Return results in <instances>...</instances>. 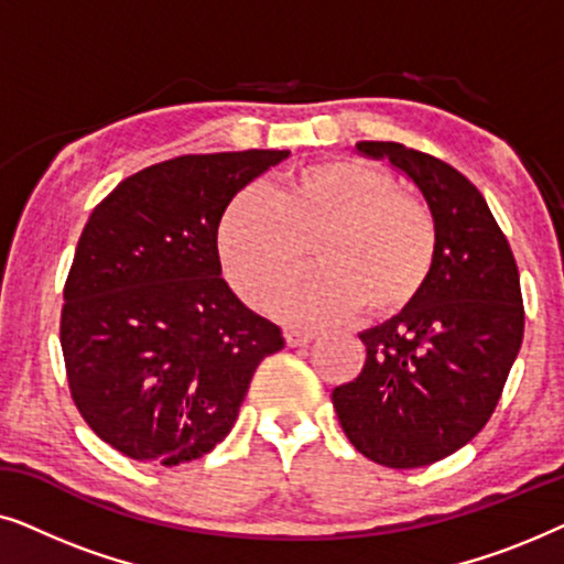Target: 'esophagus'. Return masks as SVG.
Listing matches in <instances>:
<instances>
[{
  "mask_svg": "<svg viewBox=\"0 0 564 564\" xmlns=\"http://www.w3.org/2000/svg\"><path fill=\"white\" fill-rule=\"evenodd\" d=\"M315 338L313 330H300V328H290L284 330V341L290 346H307Z\"/></svg>",
  "mask_w": 564,
  "mask_h": 564,
  "instance_id": "1",
  "label": "esophagus"
}]
</instances>
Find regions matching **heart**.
Segmentation results:
<instances>
[{
    "label": "heart",
    "mask_w": 564,
    "mask_h": 564,
    "mask_svg": "<svg viewBox=\"0 0 564 564\" xmlns=\"http://www.w3.org/2000/svg\"><path fill=\"white\" fill-rule=\"evenodd\" d=\"M311 246L318 269L276 292L269 305L274 315L334 323L365 307L369 318H388L426 290L438 257V223L429 203L359 159L292 169L274 195L249 184L220 215L223 274L251 305H264Z\"/></svg>",
    "instance_id": "obj_1"
}]
</instances>
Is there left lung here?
Masks as SVG:
<instances>
[{
    "instance_id": "obj_1",
    "label": "left lung",
    "mask_w": 564,
    "mask_h": 564,
    "mask_svg": "<svg viewBox=\"0 0 564 564\" xmlns=\"http://www.w3.org/2000/svg\"><path fill=\"white\" fill-rule=\"evenodd\" d=\"M423 192L438 223L434 274L413 305L359 334V377L330 392L357 452L392 469L426 467L480 434L523 338L519 267L480 189L446 161L361 141Z\"/></svg>"
}]
</instances>
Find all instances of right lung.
I'll return each instance as SVG.
<instances>
[{"instance_id":"1","label":"right lung","mask_w":564,"mask_h":564,"mask_svg":"<svg viewBox=\"0 0 564 564\" xmlns=\"http://www.w3.org/2000/svg\"><path fill=\"white\" fill-rule=\"evenodd\" d=\"M290 151L187 153L122 180L82 230L61 349L89 429L130 459L176 467L215 449L251 377L284 346L220 276L218 223Z\"/></svg>"}]
</instances>
